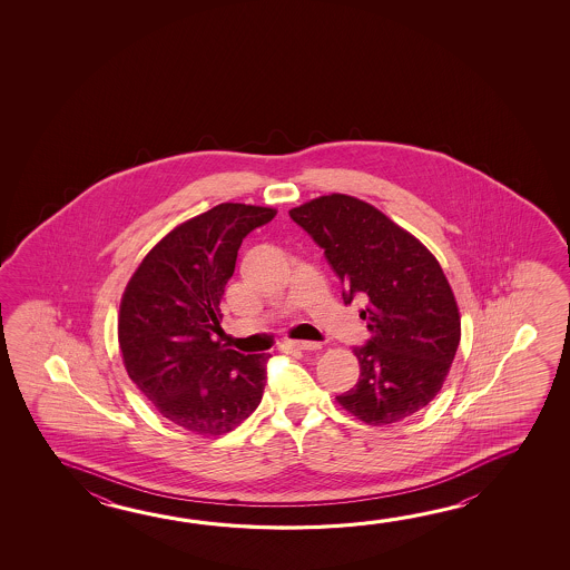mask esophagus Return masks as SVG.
Instances as JSON below:
<instances>
[{
  "instance_id": "obj_1",
  "label": "esophagus",
  "mask_w": 570,
  "mask_h": 570,
  "mask_svg": "<svg viewBox=\"0 0 570 570\" xmlns=\"http://www.w3.org/2000/svg\"><path fill=\"white\" fill-rule=\"evenodd\" d=\"M286 348L292 350H320L322 344L320 342H308V340H288Z\"/></svg>"
}]
</instances>
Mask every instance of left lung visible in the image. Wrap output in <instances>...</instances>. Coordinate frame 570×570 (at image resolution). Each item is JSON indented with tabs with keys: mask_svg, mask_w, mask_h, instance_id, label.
I'll list each match as a JSON object with an SVG mask.
<instances>
[{
	"mask_svg": "<svg viewBox=\"0 0 570 570\" xmlns=\"http://www.w3.org/2000/svg\"><path fill=\"white\" fill-rule=\"evenodd\" d=\"M289 218L324 250L344 284L366 299L372 338L356 346L360 379L336 396L356 419L382 426L409 419L439 394L460 342V314L439 261L382 212L346 194L320 196Z\"/></svg>",
	"mask_w": 570,
	"mask_h": 570,
	"instance_id": "8db88e82",
	"label": "left lung"
}]
</instances>
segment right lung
Returning <instances> with one entry per match:
<instances>
[{
	"instance_id": "right-lung-1",
	"label": "right lung",
	"mask_w": 570,
	"mask_h": 570,
	"mask_svg": "<svg viewBox=\"0 0 570 570\" xmlns=\"http://www.w3.org/2000/svg\"><path fill=\"white\" fill-rule=\"evenodd\" d=\"M274 216L228 202L184 222L148 252L121 296L128 376L164 419L202 436L230 432L261 404L271 354L244 356L212 336L242 240Z\"/></svg>"
}]
</instances>
